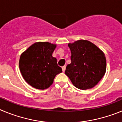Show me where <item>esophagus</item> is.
Masks as SVG:
<instances>
[{
  "label": "esophagus",
  "instance_id": "1",
  "mask_svg": "<svg viewBox=\"0 0 122 122\" xmlns=\"http://www.w3.org/2000/svg\"><path fill=\"white\" fill-rule=\"evenodd\" d=\"M62 71H63V72H64L65 71V70H66V66H65V65L63 66L62 67Z\"/></svg>",
  "mask_w": 122,
  "mask_h": 122
}]
</instances>
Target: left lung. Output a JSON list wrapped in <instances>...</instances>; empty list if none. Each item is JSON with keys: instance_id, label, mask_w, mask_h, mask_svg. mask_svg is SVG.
<instances>
[{"instance_id": "8db88e82", "label": "left lung", "mask_w": 122, "mask_h": 122, "mask_svg": "<svg viewBox=\"0 0 122 122\" xmlns=\"http://www.w3.org/2000/svg\"><path fill=\"white\" fill-rule=\"evenodd\" d=\"M71 62L66 67L65 74L72 84L81 90L94 87L106 71L105 55L92 42L79 40L68 43Z\"/></svg>"}]
</instances>
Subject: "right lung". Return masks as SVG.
<instances>
[{
	"instance_id": "right-lung-1",
	"label": "right lung",
	"mask_w": 122,
	"mask_h": 122,
	"mask_svg": "<svg viewBox=\"0 0 122 122\" xmlns=\"http://www.w3.org/2000/svg\"><path fill=\"white\" fill-rule=\"evenodd\" d=\"M56 46V44L49 42H36L21 54L19 70L30 86L40 90L48 89L56 75L62 73L57 59L52 57Z\"/></svg>"
}]
</instances>
